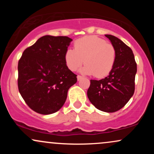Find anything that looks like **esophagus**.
<instances>
[{
	"instance_id": "obj_1",
	"label": "esophagus",
	"mask_w": 154,
	"mask_h": 154,
	"mask_svg": "<svg viewBox=\"0 0 154 154\" xmlns=\"http://www.w3.org/2000/svg\"><path fill=\"white\" fill-rule=\"evenodd\" d=\"M77 80H80L81 79H82V76H80V75H77Z\"/></svg>"
}]
</instances>
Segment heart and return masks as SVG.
<instances>
[{"instance_id":"obj_1","label":"heart","mask_w":154,"mask_h":154,"mask_svg":"<svg viewBox=\"0 0 154 154\" xmlns=\"http://www.w3.org/2000/svg\"><path fill=\"white\" fill-rule=\"evenodd\" d=\"M116 56L115 48L111 43L95 35H90L76 40L75 50L67 49L64 61L71 71H76L85 62L87 64L80 69L82 73L103 77L112 70Z\"/></svg>"}]
</instances>
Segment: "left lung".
Returning <instances> with one entry per match:
<instances>
[{
	"mask_svg": "<svg viewBox=\"0 0 154 154\" xmlns=\"http://www.w3.org/2000/svg\"><path fill=\"white\" fill-rule=\"evenodd\" d=\"M105 36L116 50L115 63L106 77L100 80L91 79L87 94L96 109L112 113L125 106L133 95L137 64L130 47L115 36Z\"/></svg>",
	"mask_w": 154,
	"mask_h": 154,
	"instance_id": "left-lung-1",
	"label": "left lung"
}]
</instances>
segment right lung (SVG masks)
<instances>
[{"label":"right lung","instance_id":"1","mask_svg":"<svg viewBox=\"0 0 154 154\" xmlns=\"http://www.w3.org/2000/svg\"><path fill=\"white\" fill-rule=\"evenodd\" d=\"M72 41L66 36L45 35L23 52L18 63L19 91L35 112L47 115L59 111L77 82L64 61Z\"/></svg>","mask_w":154,"mask_h":154}]
</instances>
